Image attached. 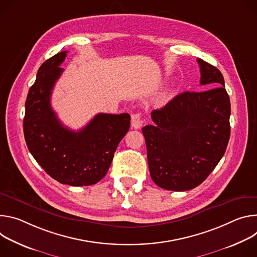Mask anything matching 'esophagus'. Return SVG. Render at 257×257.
<instances>
[{"mask_svg":"<svg viewBox=\"0 0 257 257\" xmlns=\"http://www.w3.org/2000/svg\"><path fill=\"white\" fill-rule=\"evenodd\" d=\"M131 123H132V127L133 128H140L143 124V121H142V116L140 112H136L134 114H132V119H131Z\"/></svg>","mask_w":257,"mask_h":257,"instance_id":"34e87169","label":"esophagus"}]
</instances>
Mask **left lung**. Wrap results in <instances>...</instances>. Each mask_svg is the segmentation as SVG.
Listing matches in <instances>:
<instances>
[{
    "label": "left lung",
    "instance_id": "left-lung-1",
    "mask_svg": "<svg viewBox=\"0 0 257 257\" xmlns=\"http://www.w3.org/2000/svg\"><path fill=\"white\" fill-rule=\"evenodd\" d=\"M203 92H184L153 110L143 127L153 182L170 191L196 188L215 168L230 140L231 103L221 72L202 59ZM215 88H213V87Z\"/></svg>",
    "mask_w": 257,
    "mask_h": 257
}]
</instances>
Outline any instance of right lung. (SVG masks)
Instances as JSON below:
<instances>
[{"label":"right lung","instance_id":"obj_1","mask_svg":"<svg viewBox=\"0 0 257 257\" xmlns=\"http://www.w3.org/2000/svg\"><path fill=\"white\" fill-rule=\"evenodd\" d=\"M67 51L46 60L25 102L23 132L28 150L45 172L69 186H91L107 174L119 142L130 130L128 113H99L81 130L64 126L51 107V94Z\"/></svg>","mask_w":257,"mask_h":257}]
</instances>
